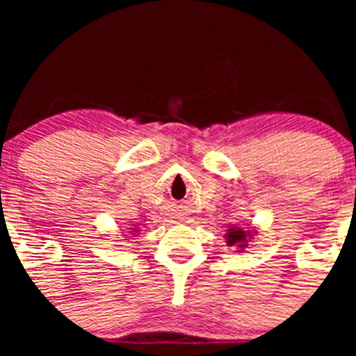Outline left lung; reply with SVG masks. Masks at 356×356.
I'll return each instance as SVG.
<instances>
[{
    "label": "left lung",
    "mask_w": 356,
    "mask_h": 356,
    "mask_svg": "<svg viewBox=\"0 0 356 356\" xmlns=\"http://www.w3.org/2000/svg\"><path fill=\"white\" fill-rule=\"evenodd\" d=\"M254 234H257V229L254 227H238V225H232V227L227 229L225 243H227V246H236L238 251H243L248 246V243L251 239H254Z\"/></svg>",
    "instance_id": "obj_1"
}]
</instances>
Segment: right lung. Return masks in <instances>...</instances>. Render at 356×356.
<instances>
[{
  "instance_id": "right-lung-1",
  "label": "right lung",
  "mask_w": 356,
  "mask_h": 356,
  "mask_svg": "<svg viewBox=\"0 0 356 356\" xmlns=\"http://www.w3.org/2000/svg\"><path fill=\"white\" fill-rule=\"evenodd\" d=\"M131 229H132V231H129V232H124V234H125V236H127V234H131V236H138L139 229H138V227H131Z\"/></svg>"
}]
</instances>
